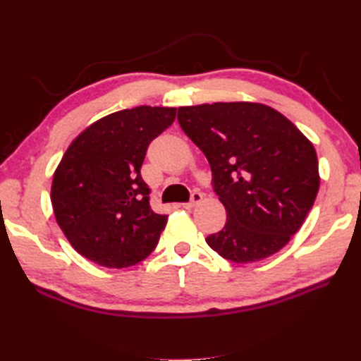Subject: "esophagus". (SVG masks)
Segmentation results:
<instances>
[{"label": "esophagus", "instance_id": "esophagus-1", "mask_svg": "<svg viewBox=\"0 0 361 361\" xmlns=\"http://www.w3.org/2000/svg\"><path fill=\"white\" fill-rule=\"evenodd\" d=\"M203 199V194L200 191H194L191 194V200H189L188 203H183V208H192L197 205V203Z\"/></svg>", "mask_w": 361, "mask_h": 361}]
</instances>
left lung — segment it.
<instances>
[{
	"mask_svg": "<svg viewBox=\"0 0 361 361\" xmlns=\"http://www.w3.org/2000/svg\"><path fill=\"white\" fill-rule=\"evenodd\" d=\"M178 123L207 156L213 191L227 212L222 231L205 238L208 246L235 264H249L289 243L319 191L312 143L264 104L180 107Z\"/></svg>",
	"mask_w": 361,
	"mask_h": 361,
	"instance_id": "8db88e82",
	"label": "left lung"
}]
</instances>
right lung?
<instances>
[{"label":"right lung","mask_w":361,"mask_h":361,"mask_svg":"<svg viewBox=\"0 0 361 361\" xmlns=\"http://www.w3.org/2000/svg\"><path fill=\"white\" fill-rule=\"evenodd\" d=\"M176 109L140 106L101 118L71 143L51 183L58 226L78 254L128 268L153 252L167 216L149 207L140 167Z\"/></svg>","instance_id":"add662e5"}]
</instances>
